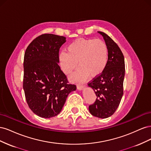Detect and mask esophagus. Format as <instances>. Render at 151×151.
<instances>
[{
	"label": "esophagus",
	"instance_id": "34e87169",
	"mask_svg": "<svg viewBox=\"0 0 151 151\" xmlns=\"http://www.w3.org/2000/svg\"><path fill=\"white\" fill-rule=\"evenodd\" d=\"M84 88V86L83 84H77V88L79 90H82Z\"/></svg>",
	"mask_w": 151,
	"mask_h": 151
}]
</instances>
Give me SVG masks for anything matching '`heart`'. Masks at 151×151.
Wrapping results in <instances>:
<instances>
[{"label": "heart", "mask_w": 151, "mask_h": 151, "mask_svg": "<svg viewBox=\"0 0 151 151\" xmlns=\"http://www.w3.org/2000/svg\"><path fill=\"white\" fill-rule=\"evenodd\" d=\"M108 57V48L103 40L100 39H79L73 42L66 52L59 55V60L63 72L70 74L78 65L80 67L72 79L83 81L89 75L98 76L104 70Z\"/></svg>", "instance_id": "obj_1"}]
</instances>
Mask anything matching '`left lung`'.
Returning <instances> with one entry per match:
<instances>
[{
  "instance_id": "8db88e82",
  "label": "left lung",
  "mask_w": 151,
  "mask_h": 151,
  "mask_svg": "<svg viewBox=\"0 0 151 151\" xmlns=\"http://www.w3.org/2000/svg\"><path fill=\"white\" fill-rule=\"evenodd\" d=\"M98 33L103 36L107 45L108 62L101 74L88 83L96 96L95 102L89 105V110L94 116L106 118L115 112L123 94L125 60L118 45L106 33Z\"/></svg>"
}]
</instances>
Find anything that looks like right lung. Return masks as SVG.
Instances as JSON below:
<instances>
[{
    "instance_id": "obj_1",
    "label": "right lung",
    "mask_w": 151,
    "mask_h": 151,
    "mask_svg": "<svg viewBox=\"0 0 151 151\" xmlns=\"http://www.w3.org/2000/svg\"><path fill=\"white\" fill-rule=\"evenodd\" d=\"M65 37L43 34L32 41L24 57L23 89L28 106L36 115L50 118L60 113L68 94L76 89L68 84L58 65L59 50Z\"/></svg>"
}]
</instances>
